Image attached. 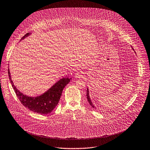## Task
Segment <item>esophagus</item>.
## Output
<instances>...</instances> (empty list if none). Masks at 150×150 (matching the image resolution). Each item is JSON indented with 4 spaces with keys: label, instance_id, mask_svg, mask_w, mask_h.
I'll list each match as a JSON object with an SVG mask.
<instances>
[{
    "label": "esophagus",
    "instance_id": "1",
    "mask_svg": "<svg viewBox=\"0 0 150 150\" xmlns=\"http://www.w3.org/2000/svg\"><path fill=\"white\" fill-rule=\"evenodd\" d=\"M83 76V73H82V72H78L76 74L75 77L77 78H81Z\"/></svg>",
    "mask_w": 150,
    "mask_h": 150
}]
</instances>
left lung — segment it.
Instances as JSON below:
<instances>
[{"instance_id":"obj_1","label":"left lung","mask_w":150,"mask_h":150,"mask_svg":"<svg viewBox=\"0 0 150 150\" xmlns=\"http://www.w3.org/2000/svg\"><path fill=\"white\" fill-rule=\"evenodd\" d=\"M86 96H87L88 100V101H89V103L90 105L94 108V106L93 105V103H91V101L90 97H89V90H88V89H87V94H86Z\"/></svg>"}]
</instances>
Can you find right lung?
<instances>
[{"mask_svg":"<svg viewBox=\"0 0 150 150\" xmlns=\"http://www.w3.org/2000/svg\"><path fill=\"white\" fill-rule=\"evenodd\" d=\"M30 34V33H26L21 39L27 37ZM8 74L12 87L21 104L30 111L40 114H47L54 110L59 103L64 87L71 80V78H64L56 83L49 90L42 95L32 97L24 95L17 90L11 79L9 69H8Z\"/></svg>","mask_w":150,"mask_h":150,"instance_id":"right-lung-1","label":"right lung"}]
</instances>
